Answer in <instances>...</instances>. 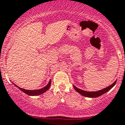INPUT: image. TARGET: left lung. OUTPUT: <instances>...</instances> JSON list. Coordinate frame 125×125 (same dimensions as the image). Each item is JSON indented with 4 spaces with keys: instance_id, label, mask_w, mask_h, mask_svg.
<instances>
[{
    "instance_id": "left-lung-1",
    "label": "left lung",
    "mask_w": 125,
    "mask_h": 125,
    "mask_svg": "<svg viewBox=\"0 0 125 125\" xmlns=\"http://www.w3.org/2000/svg\"><path fill=\"white\" fill-rule=\"evenodd\" d=\"M116 81H115L114 83H112L111 85H110L108 86V87H106V88H104V89L101 90H99L97 91H87L82 90H81L79 89V88H77V87L74 85H73V88H74V89L77 92L79 93V94H81L83 96H85V97H91V98H94V97H99V96L104 94V93H106L107 91L110 90L111 89L114 85H115V83H116Z\"/></svg>"
}]
</instances>
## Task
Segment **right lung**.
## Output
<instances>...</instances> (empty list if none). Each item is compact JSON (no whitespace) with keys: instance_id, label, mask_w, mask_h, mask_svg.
Returning a JSON list of instances; mask_svg holds the SVG:
<instances>
[{"instance_id":"obj_1","label":"right lung","mask_w":125,"mask_h":125,"mask_svg":"<svg viewBox=\"0 0 125 125\" xmlns=\"http://www.w3.org/2000/svg\"><path fill=\"white\" fill-rule=\"evenodd\" d=\"M14 85L15 86H16L17 87H18V88H19V89H20V90L22 91L23 92H24V93H26V94L29 95V96H38V95L42 94H43L44 92H46V91L48 90L49 88L50 87H51V79H50V81H49V83H47V85L45 86L44 87H43V88H41V89L34 90H25V89H23V88H20V87H18L17 85H16L14 84Z\"/></svg>"}]
</instances>
